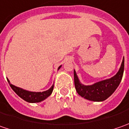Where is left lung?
Returning <instances> with one entry per match:
<instances>
[{
	"label": "left lung",
	"instance_id": "1",
	"mask_svg": "<svg viewBox=\"0 0 129 129\" xmlns=\"http://www.w3.org/2000/svg\"><path fill=\"white\" fill-rule=\"evenodd\" d=\"M124 71V57L123 58L121 67L116 74L111 78L95 82L90 85H83L77 77L74 70L75 86L77 92L87 100L95 102H101L106 100L111 95L118 87L121 81Z\"/></svg>",
	"mask_w": 129,
	"mask_h": 129
}]
</instances>
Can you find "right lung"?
Instances as JSON below:
<instances>
[{
	"label": "right lung",
	"mask_w": 129,
	"mask_h": 129,
	"mask_svg": "<svg viewBox=\"0 0 129 129\" xmlns=\"http://www.w3.org/2000/svg\"><path fill=\"white\" fill-rule=\"evenodd\" d=\"M61 67H62V65H60L58 67V70L60 69ZM7 80L13 90L15 92L20 98H21L23 100H24L25 101L28 102V103H39V102L44 101L46 98L51 95L52 91H53V89H54V85H52V87L49 90H45V91H29V90H26L23 88H21L19 87L13 85L10 82V80L8 79H7Z\"/></svg>",
	"instance_id": "right-lung-1"
}]
</instances>
